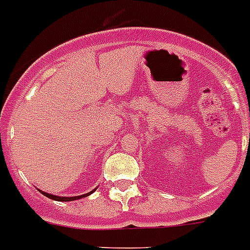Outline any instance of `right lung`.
<instances>
[{"label":"right lung","instance_id":"add662e5","mask_svg":"<svg viewBox=\"0 0 250 250\" xmlns=\"http://www.w3.org/2000/svg\"><path fill=\"white\" fill-rule=\"evenodd\" d=\"M40 192H42V195L46 196L48 198H52V200H54V201H74V200H78V198H83L86 197V196H89L91 193H93V191H96V188L93 189V191L88 192V193H84V195H81V196H73V197H63V196H55V195H52V193H48V192H44L42 191V189H39Z\"/></svg>","mask_w":250,"mask_h":250}]
</instances>
